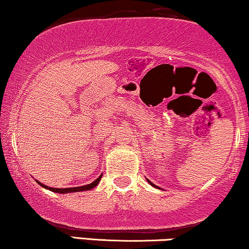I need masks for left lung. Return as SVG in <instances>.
<instances>
[{
	"mask_svg": "<svg viewBox=\"0 0 249 249\" xmlns=\"http://www.w3.org/2000/svg\"><path fill=\"white\" fill-rule=\"evenodd\" d=\"M147 180H148V179H147ZM148 182H149V184H150V185H153V186H155V185H154V184H153V182H150L149 180H148ZM156 187H157V186H156Z\"/></svg>",
	"mask_w": 249,
	"mask_h": 249,
	"instance_id": "obj_1",
	"label": "left lung"
}]
</instances>
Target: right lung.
I'll return each mask as SVG.
<instances>
[{
	"mask_svg": "<svg viewBox=\"0 0 249 249\" xmlns=\"http://www.w3.org/2000/svg\"><path fill=\"white\" fill-rule=\"evenodd\" d=\"M102 176H100L99 178L96 179V180H94L93 182H90V184L88 185H84V186H79V187H71V188H54V187H48L46 186V185L41 184L40 181H37V184L41 185L42 187L45 188H48L49 191L52 192H55V193H73V192H80V191H88V190H92V188H94L96 186L97 184H99L100 180H101Z\"/></svg>",
	"mask_w": 249,
	"mask_h": 249,
	"instance_id": "right-lung-1",
	"label": "right lung"
}]
</instances>
